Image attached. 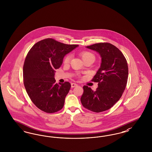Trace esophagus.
<instances>
[{
    "mask_svg": "<svg viewBox=\"0 0 152 152\" xmlns=\"http://www.w3.org/2000/svg\"><path fill=\"white\" fill-rule=\"evenodd\" d=\"M77 86V84H76V83H71V87L72 88H74V87H76Z\"/></svg>",
    "mask_w": 152,
    "mask_h": 152,
    "instance_id": "34e87169",
    "label": "esophagus"
}]
</instances>
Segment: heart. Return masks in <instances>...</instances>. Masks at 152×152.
<instances>
[{
  "instance_id": "heart-1",
  "label": "heart",
  "mask_w": 152,
  "mask_h": 152,
  "mask_svg": "<svg viewBox=\"0 0 152 152\" xmlns=\"http://www.w3.org/2000/svg\"><path fill=\"white\" fill-rule=\"evenodd\" d=\"M80 55L83 60H84L85 59H87V58H93L94 59L95 58L94 55L89 51H83L81 53ZM70 59H71V55L69 54L67 55L63 59V63L65 64L68 63L70 61Z\"/></svg>"
}]
</instances>
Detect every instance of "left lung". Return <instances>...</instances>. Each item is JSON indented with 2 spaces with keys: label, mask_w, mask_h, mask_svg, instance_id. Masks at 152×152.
Instances as JSON below:
<instances>
[{
  "label": "left lung",
  "mask_w": 152,
  "mask_h": 152,
  "mask_svg": "<svg viewBox=\"0 0 152 152\" xmlns=\"http://www.w3.org/2000/svg\"><path fill=\"white\" fill-rule=\"evenodd\" d=\"M86 48L98 52L102 62L91 80L98 83L97 88L93 91L84 85L81 102L86 109L100 113L110 109L121 97L127 83V62L121 51L110 43H98Z\"/></svg>",
  "instance_id": "8db88e82"
}]
</instances>
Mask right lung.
<instances>
[{
    "label": "right lung",
    "mask_w": 152,
    "mask_h": 152,
    "mask_svg": "<svg viewBox=\"0 0 152 152\" xmlns=\"http://www.w3.org/2000/svg\"><path fill=\"white\" fill-rule=\"evenodd\" d=\"M78 46L46 38L29 51L23 66V81L31 101L39 109L54 113L63 108L71 85L69 82L56 84L55 69L61 67L64 56Z\"/></svg>",
    "instance_id": "add662e5"
}]
</instances>
